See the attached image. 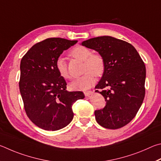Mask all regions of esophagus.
Wrapping results in <instances>:
<instances>
[{
  "label": "esophagus",
  "instance_id": "obj_1",
  "mask_svg": "<svg viewBox=\"0 0 161 161\" xmlns=\"http://www.w3.org/2000/svg\"><path fill=\"white\" fill-rule=\"evenodd\" d=\"M92 93H93V92H92V91H86V92H84V95H85V96H86V97L90 96V95H92Z\"/></svg>",
  "mask_w": 161,
  "mask_h": 161
}]
</instances>
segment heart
Masks as SVG:
<instances>
[{
  "instance_id": "heart-1",
  "label": "heart",
  "mask_w": 161,
  "mask_h": 161,
  "mask_svg": "<svg viewBox=\"0 0 161 161\" xmlns=\"http://www.w3.org/2000/svg\"><path fill=\"white\" fill-rule=\"evenodd\" d=\"M72 56L84 61L83 72L85 74L73 80L70 88L73 91H85L91 88L95 82L94 74L97 77L102 75L105 70V61L99 53H92L91 51L83 46H78L70 51ZM56 69L58 74L64 79L70 78L65 59L59 57L56 61Z\"/></svg>"
}]
</instances>
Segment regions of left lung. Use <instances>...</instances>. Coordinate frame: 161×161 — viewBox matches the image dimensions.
<instances>
[{"instance_id": "1", "label": "left lung", "mask_w": 161, "mask_h": 161, "mask_svg": "<svg viewBox=\"0 0 161 161\" xmlns=\"http://www.w3.org/2000/svg\"><path fill=\"white\" fill-rule=\"evenodd\" d=\"M81 44L97 51L105 61L95 92L105 97L106 105L95 111V119L106 129L123 127L135 117L144 99V62L131 44L110 36L90 39Z\"/></svg>"}]
</instances>
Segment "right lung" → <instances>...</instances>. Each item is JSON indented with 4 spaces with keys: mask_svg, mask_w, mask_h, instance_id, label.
Here are the masks:
<instances>
[{
    "mask_svg": "<svg viewBox=\"0 0 161 161\" xmlns=\"http://www.w3.org/2000/svg\"><path fill=\"white\" fill-rule=\"evenodd\" d=\"M76 40L48 38L35 44L21 59L19 87L27 117L38 127L56 131L73 118L72 105L85 97L83 92L66 91L56 61Z\"/></svg>",
    "mask_w": 161,
    "mask_h": 161,
    "instance_id": "obj_1",
    "label": "right lung"
}]
</instances>
